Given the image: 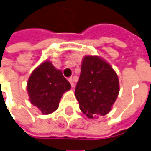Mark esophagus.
Returning a JSON list of instances; mask_svg holds the SVG:
<instances>
[{
  "label": "esophagus",
  "instance_id": "34e87169",
  "mask_svg": "<svg viewBox=\"0 0 151 151\" xmlns=\"http://www.w3.org/2000/svg\"><path fill=\"white\" fill-rule=\"evenodd\" d=\"M69 82L70 83V85H71V86H72V87H74V86H75V83H74L73 78H69Z\"/></svg>",
  "mask_w": 151,
  "mask_h": 151
}]
</instances>
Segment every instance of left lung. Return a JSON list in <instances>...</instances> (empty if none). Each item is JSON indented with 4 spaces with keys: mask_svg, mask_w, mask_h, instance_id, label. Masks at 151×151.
<instances>
[{
    "mask_svg": "<svg viewBox=\"0 0 151 151\" xmlns=\"http://www.w3.org/2000/svg\"><path fill=\"white\" fill-rule=\"evenodd\" d=\"M118 93L117 75L108 62L97 56L83 58L75 91L82 113L89 118L104 116L112 109Z\"/></svg>",
    "mask_w": 151,
    "mask_h": 151,
    "instance_id": "8db88e82",
    "label": "left lung"
}]
</instances>
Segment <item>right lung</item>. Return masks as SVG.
Here are the masks:
<instances>
[{
    "label": "right lung",
    "instance_id": "obj_1",
    "mask_svg": "<svg viewBox=\"0 0 151 151\" xmlns=\"http://www.w3.org/2000/svg\"><path fill=\"white\" fill-rule=\"evenodd\" d=\"M70 89V84L57 70L52 62L46 61L30 75L27 90L30 103L42 114H50L57 110L62 94Z\"/></svg>",
    "mask_w": 151,
    "mask_h": 151
}]
</instances>
